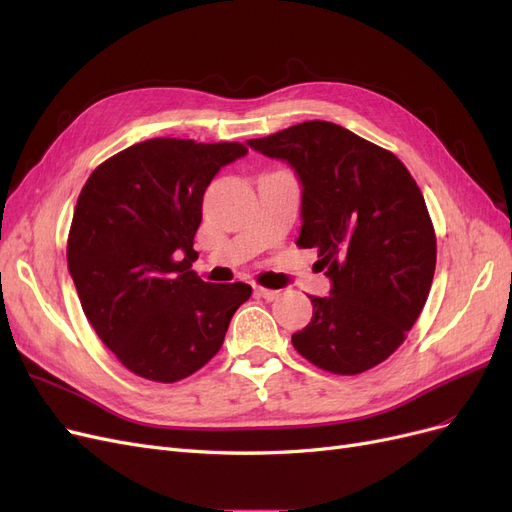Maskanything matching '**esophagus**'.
Segmentation results:
<instances>
[{
	"mask_svg": "<svg viewBox=\"0 0 512 512\" xmlns=\"http://www.w3.org/2000/svg\"><path fill=\"white\" fill-rule=\"evenodd\" d=\"M254 292L258 294V297L267 299V301H273V299L280 297V290H271V288H260V286H256V288H254Z\"/></svg>",
	"mask_w": 512,
	"mask_h": 512,
	"instance_id": "34e87169",
	"label": "esophagus"
}]
</instances>
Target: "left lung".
Masks as SVG:
<instances>
[{
  "instance_id": "left-lung-1",
  "label": "left lung",
  "mask_w": 512,
  "mask_h": 512,
  "mask_svg": "<svg viewBox=\"0 0 512 512\" xmlns=\"http://www.w3.org/2000/svg\"><path fill=\"white\" fill-rule=\"evenodd\" d=\"M301 183L299 247H316L329 297L292 335L309 363L354 376L401 346L427 301L436 235L416 181L386 151L331 121H303L247 141Z\"/></svg>"
}]
</instances>
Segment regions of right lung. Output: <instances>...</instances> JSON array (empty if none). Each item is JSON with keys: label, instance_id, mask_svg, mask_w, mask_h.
Masks as SVG:
<instances>
[{"label": "right lung", "instance_id": "right-lung-1", "mask_svg": "<svg viewBox=\"0 0 512 512\" xmlns=\"http://www.w3.org/2000/svg\"><path fill=\"white\" fill-rule=\"evenodd\" d=\"M239 143L151 138L89 175L74 209L68 271L83 312L132 374L177 382L222 348L252 288L207 284L190 269L203 196Z\"/></svg>", "mask_w": 512, "mask_h": 512}]
</instances>
